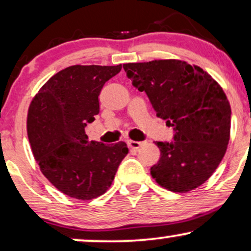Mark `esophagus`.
<instances>
[{
  "label": "esophagus",
  "instance_id": "34e87169",
  "mask_svg": "<svg viewBox=\"0 0 251 251\" xmlns=\"http://www.w3.org/2000/svg\"><path fill=\"white\" fill-rule=\"evenodd\" d=\"M142 145V142H137V141H128V147L131 148V149H138Z\"/></svg>",
  "mask_w": 251,
  "mask_h": 251
}]
</instances>
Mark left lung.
<instances>
[{
  "instance_id": "1",
  "label": "left lung",
  "mask_w": 251,
  "mask_h": 251,
  "mask_svg": "<svg viewBox=\"0 0 251 251\" xmlns=\"http://www.w3.org/2000/svg\"><path fill=\"white\" fill-rule=\"evenodd\" d=\"M132 86L144 92L157 116L173 128V141L156 142L151 166L160 186L184 193L203 184L227 150L231 110L224 89L199 66L168 59L123 65Z\"/></svg>"
}]
</instances>
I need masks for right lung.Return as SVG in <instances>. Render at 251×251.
<instances>
[{
    "label": "right lung",
    "mask_w": 251,
    "mask_h": 251,
    "mask_svg": "<svg viewBox=\"0 0 251 251\" xmlns=\"http://www.w3.org/2000/svg\"><path fill=\"white\" fill-rule=\"evenodd\" d=\"M122 65H74L54 74L33 98L27 136L40 171L66 196L94 199L110 187L128 154L125 142L89 141L86 126L100 111L99 95Z\"/></svg>",
    "instance_id": "1"
}]
</instances>
